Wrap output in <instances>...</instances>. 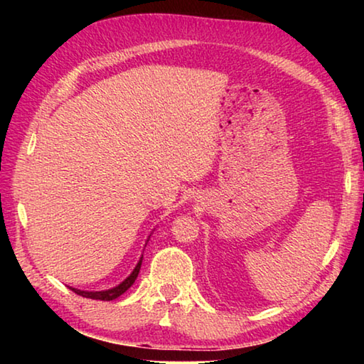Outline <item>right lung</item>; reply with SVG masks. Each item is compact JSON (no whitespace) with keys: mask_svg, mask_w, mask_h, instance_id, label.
Here are the masks:
<instances>
[{"mask_svg":"<svg viewBox=\"0 0 364 364\" xmlns=\"http://www.w3.org/2000/svg\"><path fill=\"white\" fill-rule=\"evenodd\" d=\"M141 263H143V257L139 258V262L136 264V268L133 269V273L128 276V278L122 282V284H119L114 289H109V291H100V292H88V291H78V289H73L70 287L73 292H75L77 295H82V297H86V299H93V300H104V301H109V300H114L117 297H120V295L123 292H127L128 289L132 287V284L134 281H136L138 278V273H139V268H141Z\"/></svg>","mask_w":364,"mask_h":364,"instance_id":"obj_1","label":"right lung"}]
</instances>
